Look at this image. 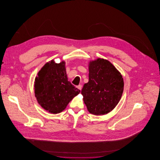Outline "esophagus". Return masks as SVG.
<instances>
[{"mask_svg":"<svg viewBox=\"0 0 160 160\" xmlns=\"http://www.w3.org/2000/svg\"><path fill=\"white\" fill-rule=\"evenodd\" d=\"M77 88L79 90H80V91H81V90H82V86L81 84H80V85L77 86Z\"/></svg>","mask_w":160,"mask_h":160,"instance_id":"1","label":"esophagus"}]
</instances>
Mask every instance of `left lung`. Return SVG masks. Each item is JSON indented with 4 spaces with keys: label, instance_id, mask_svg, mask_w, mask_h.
I'll use <instances>...</instances> for the list:
<instances>
[{
    "label": "left lung",
    "instance_id": "8db88e82",
    "mask_svg": "<svg viewBox=\"0 0 160 160\" xmlns=\"http://www.w3.org/2000/svg\"><path fill=\"white\" fill-rule=\"evenodd\" d=\"M89 82L82 90L89 112L104 115L112 111L121 98L123 79L121 72L108 60L98 58L89 62Z\"/></svg>",
    "mask_w": 160,
    "mask_h": 160
}]
</instances>
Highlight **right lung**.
Instances as JSON below:
<instances>
[{
	"instance_id": "add662e5",
	"label": "right lung",
	"mask_w": 160,
	"mask_h": 160,
	"mask_svg": "<svg viewBox=\"0 0 160 160\" xmlns=\"http://www.w3.org/2000/svg\"><path fill=\"white\" fill-rule=\"evenodd\" d=\"M35 96L38 104L47 112L57 114L63 111L80 91L68 80L65 62H47L34 82Z\"/></svg>"
}]
</instances>
